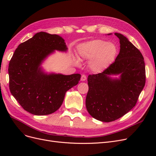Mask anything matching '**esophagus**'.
<instances>
[{
    "instance_id": "34e87169",
    "label": "esophagus",
    "mask_w": 156,
    "mask_h": 156,
    "mask_svg": "<svg viewBox=\"0 0 156 156\" xmlns=\"http://www.w3.org/2000/svg\"><path fill=\"white\" fill-rule=\"evenodd\" d=\"M86 80H87V77H86V75H83L82 76H81V81H86Z\"/></svg>"
}]
</instances>
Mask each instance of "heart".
Segmentation results:
<instances>
[{"instance_id":"heart-1","label":"heart","mask_w":156,"mask_h":156,"mask_svg":"<svg viewBox=\"0 0 156 156\" xmlns=\"http://www.w3.org/2000/svg\"><path fill=\"white\" fill-rule=\"evenodd\" d=\"M116 44L103 40H94L79 46V54L83 59L91 60L90 68L96 73L106 70L114 63L118 54ZM79 62V60H75Z\"/></svg>"}]
</instances>
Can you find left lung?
<instances>
[{
	"label": "left lung",
	"mask_w": 156,
	"mask_h": 156,
	"mask_svg": "<svg viewBox=\"0 0 156 156\" xmlns=\"http://www.w3.org/2000/svg\"><path fill=\"white\" fill-rule=\"evenodd\" d=\"M120 40V53L111 66L88 77L86 107L88 113L101 122L115 121L133 108L145 85V64L140 51L126 37ZM111 74H120L112 79Z\"/></svg>",
	"instance_id": "obj_1"
}]
</instances>
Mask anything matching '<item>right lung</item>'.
Here are the masks:
<instances>
[{
  "mask_svg": "<svg viewBox=\"0 0 156 156\" xmlns=\"http://www.w3.org/2000/svg\"><path fill=\"white\" fill-rule=\"evenodd\" d=\"M55 50L66 51L62 37L40 32L17 47L9 63V87L13 96L32 115H50L62 105L66 92L77 85L81 75L48 74L41 64Z\"/></svg>",
  "mask_w": 156,
  "mask_h": 156,
  "instance_id": "add662e5",
  "label": "right lung"
}]
</instances>
